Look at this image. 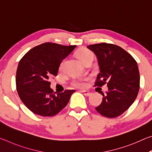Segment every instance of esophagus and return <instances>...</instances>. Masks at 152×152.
<instances>
[{
	"label": "esophagus",
	"instance_id": "obj_1",
	"mask_svg": "<svg viewBox=\"0 0 152 152\" xmlns=\"http://www.w3.org/2000/svg\"><path fill=\"white\" fill-rule=\"evenodd\" d=\"M81 92H82L84 96H89L91 94V92H88V91H81Z\"/></svg>",
	"mask_w": 152,
	"mask_h": 152
}]
</instances>
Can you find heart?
Returning a JSON list of instances; mask_svg holds the SVG:
<instances>
[{
    "label": "heart",
    "instance_id": "b5f03b06",
    "mask_svg": "<svg viewBox=\"0 0 152 152\" xmlns=\"http://www.w3.org/2000/svg\"><path fill=\"white\" fill-rule=\"evenodd\" d=\"M76 57L78 58V60L81 61L82 64H84L87 61L90 60H93L94 55L91 51L86 48H81L77 51ZM63 66V63H61L60 66V68L61 69ZM71 85L74 88H84L87 85L86 81L84 80L80 79H75L71 82Z\"/></svg>",
    "mask_w": 152,
    "mask_h": 152
}]
</instances>
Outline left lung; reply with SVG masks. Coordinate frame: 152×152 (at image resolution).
<instances>
[{"instance_id":"1","label":"left lung","mask_w":152,"mask_h":152,"mask_svg":"<svg viewBox=\"0 0 152 152\" xmlns=\"http://www.w3.org/2000/svg\"><path fill=\"white\" fill-rule=\"evenodd\" d=\"M94 53L100 72L94 86L107 84L101 104L95 108L102 116L115 118L132 105L140 90V77L137 61L127 51L111 43H101L87 46Z\"/></svg>"}]
</instances>
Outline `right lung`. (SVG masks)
Segmentation results:
<instances>
[{
  "label": "right lung",
  "instance_id": "add662e5",
  "mask_svg": "<svg viewBox=\"0 0 152 152\" xmlns=\"http://www.w3.org/2000/svg\"><path fill=\"white\" fill-rule=\"evenodd\" d=\"M75 48L76 45L47 42L35 46L20 59L16 73L17 91L31 111L43 117H51L68 104L75 91L54 92L49 79L58 75L61 62Z\"/></svg>",
  "mask_w": 152,
  "mask_h": 152
}]
</instances>
